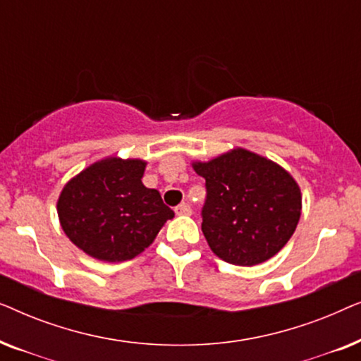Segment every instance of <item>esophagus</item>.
<instances>
[{
  "label": "esophagus",
  "mask_w": 361,
  "mask_h": 361,
  "mask_svg": "<svg viewBox=\"0 0 361 361\" xmlns=\"http://www.w3.org/2000/svg\"><path fill=\"white\" fill-rule=\"evenodd\" d=\"M174 212H176V215H190L192 209H190L189 204H180V205L176 207Z\"/></svg>",
  "instance_id": "esophagus-1"
}]
</instances>
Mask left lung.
Segmentation results:
<instances>
[{
    "label": "left lung",
    "instance_id": "left-lung-1",
    "mask_svg": "<svg viewBox=\"0 0 361 361\" xmlns=\"http://www.w3.org/2000/svg\"><path fill=\"white\" fill-rule=\"evenodd\" d=\"M192 167L205 179L202 231L220 259L255 266L284 248L302 210L299 184L284 167L243 147Z\"/></svg>",
    "mask_w": 361,
    "mask_h": 361
}]
</instances>
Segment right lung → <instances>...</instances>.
I'll use <instances>...</instances> for the list:
<instances>
[{
    "mask_svg": "<svg viewBox=\"0 0 361 361\" xmlns=\"http://www.w3.org/2000/svg\"><path fill=\"white\" fill-rule=\"evenodd\" d=\"M146 164L110 156L63 185L57 200L59 221L83 253L108 263L133 259L174 216L159 192L142 184Z\"/></svg>",
    "mask_w": 361,
    "mask_h": 361,
    "instance_id": "obj_1",
    "label": "right lung"
}]
</instances>
